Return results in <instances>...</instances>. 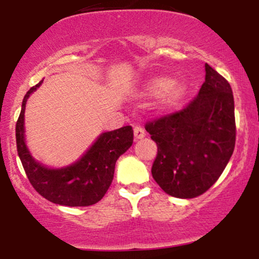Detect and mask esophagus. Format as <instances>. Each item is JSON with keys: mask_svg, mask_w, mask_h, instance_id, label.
<instances>
[{"mask_svg": "<svg viewBox=\"0 0 259 259\" xmlns=\"http://www.w3.org/2000/svg\"><path fill=\"white\" fill-rule=\"evenodd\" d=\"M145 136H146V134H145V130L141 126L134 127V138H135V140H141Z\"/></svg>", "mask_w": 259, "mask_h": 259, "instance_id": "34e87169", "label": "esophagus"}]
</instances>
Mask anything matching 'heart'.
<instances>
[{
	"label": "heart",
	"instance_id": "1",
	"mask_svg": "<svg viewBox=\"0 0 259 259\" xmlns=\"http://www.w3.org/2000/svg\"><path fill=\"white\" fill-rule=\"evenodd\" d=\"M187 94V85L184 81H174L173 78L167 75H158L148 79L142 85L140 95L144 97H160L158 112L168 113L177 107Z\"/></svg>",
	"mask_w": 259,
	"mask_h": 259
}]
</instances>
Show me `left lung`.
I'll use <instances>...</instances> for the list:
<instances>
[{"mask_svg":"<svg viewBox=\"0 0 259 259\" xmlns=\"http://www.w3.org/2000/svg\"><path fill=\"white\" fill-rule=\"evenodd\" d=\"M206 80L183 111L146 124L158 147L152 177L165 194L194 198L218 180L234 152V96L230 84L204 64Z\"/></svg>","mask_w":259,"mask_h":259,"instance_id":"1","label":"left lung"}]
</instances>
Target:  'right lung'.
I'll return each instance as SVG.
<instances>
[{
    "label": "right lung",
    "instance_id": "add662e5",
    "mask_svg": "<svg viewBox=\"0 0 259 259\" xmlns=\"http://www.w3.org/2000/svg\"><path fill=\"white\" fill-rule=\"evenodd\" d=\"M26 92L16 125L17 150L29 181L42 197L56 204L86 207L105 196L114 177L115 162L133 145L132 126L100 134L78 160L61 168H51L35 159L25 141L24 113L26 101L42 84Z\"/></svg>",
    "mask_w": 259,
    "mask_h": 259
}]
</instances>
